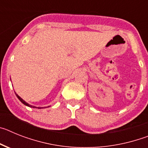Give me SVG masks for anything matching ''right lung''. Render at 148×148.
Here are the masks:
<instances>
[{
	"instance_id": "add662e5",
	"label": "right lung",
	"mask_w": 148,
	"mask_h": 148,
	"mask_svg": "<svg viewBox=\"0 0 148 148\" xmlns=\"http://www.w3.org/2000/svg\"><path fill=\"white\" fill-rule=\"evenodd\" d=\"M15 95H16V96H17V97H18V99H19V100H20V101H21V102H22V103H23V104H25V105H26V106H28V107H30V108H36V107H35V106L30 105V104H28V103H27V102H26L25 101H24V100H23V99H21V97H20V96H19V95H17V94H16V93H15ZM39 108V109H40V108Z\"/></svg>"
}]
</instances>
